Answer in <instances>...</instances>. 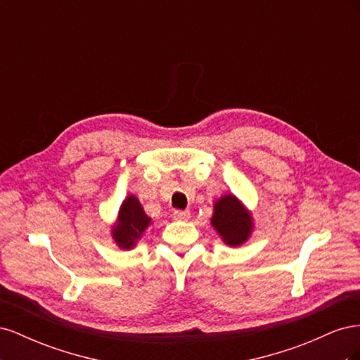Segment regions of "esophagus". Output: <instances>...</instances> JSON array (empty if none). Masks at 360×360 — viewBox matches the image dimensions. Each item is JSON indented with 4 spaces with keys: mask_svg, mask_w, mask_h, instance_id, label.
<instances>
[{
    "mask_svg": "<svg viewBox=\"0 0 360 360\" xmlns=\"http://www.w3.org/2000/svg\"><path fill=\"white\" fill-rule=\"evenodd\" d=\"M172 216H174V219H177V221H188L191 217V212L189 210H174Z\"/></svg>",
    "mask_w": 360,
    "mask_h": 360,
    "instance_id": "34e87169",
    "label": "esophagus"
}]
</instances>
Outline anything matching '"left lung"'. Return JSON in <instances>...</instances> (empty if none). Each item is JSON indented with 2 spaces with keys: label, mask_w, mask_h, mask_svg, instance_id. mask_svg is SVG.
<instances>
[{
  "label": "left lung",
  "mask_w": 360,
  "mask_h": 360,
  "mask_svg": "<svg viewBox=\"0 0 360 360\" xmlns=\"http://www.w3.org/2000/svg\"><path fill=\"white\" fill-rule=\"evenodd\" d=\"M212 225L226 245L238 246L252 231V217L234 195H225L214 202Z\"/></svg>",
  "instance_id": "obj_1"
}]
</instances>
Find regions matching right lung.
I'll use <instances>...</instances> for the list:
<instances>
[{
  "label": "right lung",
  "mask_w": 360,
  "mask_h": 360,
  "mask_svg": "<svg viewBox=\"0 0 360 360\" xmlns=\"http://www.w3.org/2000/svg\"><path fill=\"white\" fill-rule=\"evenodd\" d=\"M150 221L151 219L144 213L141 202L134 195H129L120 209L118 222L112 228V238L120 248H134L138 238L150 225Z\"/></svg>",
  "instance_id": "add662e5"
}]
</instances>
